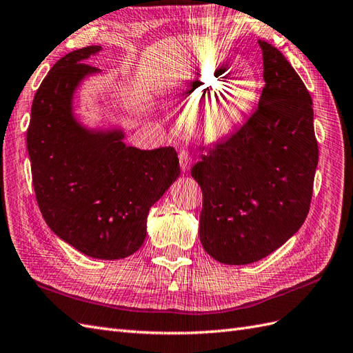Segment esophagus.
Here are the masks:
<instances>
[{"instance_id":"esophagus-1","label":"esophagus","mask_w":353,"mask_h":353,"mask_svg":"<svg viewBox=\"0 0 353 353\" xmlns=\"http://www.w3.org/2000/svg\"><path fill=\"white\" fill-rule=\"evenodd\" d=\"M178 157L181 169H183V172H187V170H190V166H192V156H190L188 151L181 150L178 153Z\"/></svg>"}]
</instances>
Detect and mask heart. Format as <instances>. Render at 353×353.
Here are the masks:
<instances>
[{"label": "heart", "instance_id": "heart-1", "mask_svg": "<svg viewBox=\"0 0 353 353\" xmlns=\"http://www.w3.org/2000/svg\"><path fill=\"white\" fill-rule=\"evenodd\" d=\"M220 81V75L200 66L185 75L181 88L193 102L206 98ZM254 103V92L248 81L225 85L215 90L197 114L199 133L205 141H220L239 128L250 114Z\"/></svg>", "mask_w": 353, "mask_h": 353}]
</instances>
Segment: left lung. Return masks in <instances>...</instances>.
Segmentation results:
<instances>
[{"mask_svg": "<svg viewBox=\"0 0 353 353\" xmlns=\"http://www.w3.org/2000/svg\"><path fill=\"white\" fill-rule=\"evenodd\" d=\"M265 85L243 126L192 169L203 193L200 242L216 261H259L299 232L318 166L312 98L272 44L259 40Z\"/></svg>", "mask_w": 353, "mask_h": 353, "instance_id": "8db88e82", "label": "left lung"}]
</instances>
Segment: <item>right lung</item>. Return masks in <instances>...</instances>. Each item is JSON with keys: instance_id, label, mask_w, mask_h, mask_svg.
I'll list each match as a JSON object with an SVG mask.
<instances>
[{"instance_id": "right-lung-1", "label": "right lung", "mask_w": 353, "mask_h": 353, "mask_svg": "<svg viewBox=\"0 0 353 353\" xmlns=\"http://www.w3.org/2000/svg\"><path fill=\"white\" fill-rule=\"evenodd\" d=\"M99 50L84 47L53 65L34 97L26 145L52 232L93 259L120 260L144 243L150 208L179 176V160L174 147H129L123 130H90L75 119L74 92L101 72L84 61Z\"/></svg>"}]
</instances>
